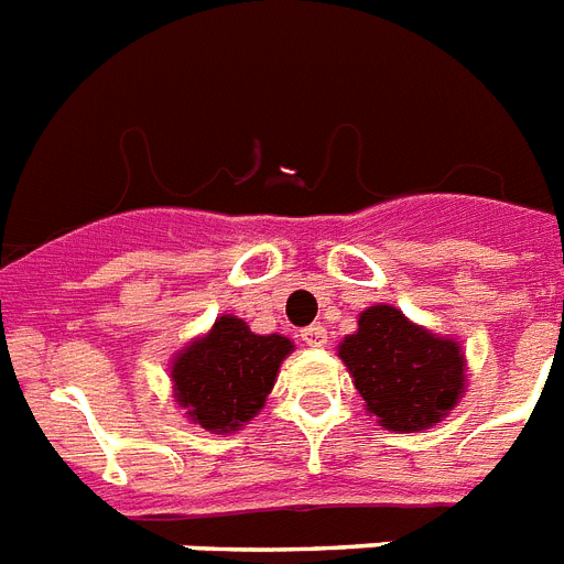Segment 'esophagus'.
I'll return each mask as SVG.
<instances>
[{"mask_svg":"<svg viewBox=\"0 0 564 564\" xmlns=\"http://www.w3.org/2000/svg\"><path fill=\"white\" fill-rule=\"evenodd\" d=\"M302 343L311 348H323L328 346V332H325V325H308V328H302Z\"/></svg>","mask_w":564,"mask_h":564,"instance_id":"obj_1","label":"esophagus"}]
</instances>
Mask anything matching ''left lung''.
Segmentation results:
<instances>
[{
    "label": "left lung",
    "instance_id": "left-lung-1",
    "mask_svg": "<svg viewBox=\"0 0 564 564\" xmlns=\"http://www.w3.org/2000/svg\"><path fill=\"white\" fill-rule=\"evenodd\" d=\"M366 412L392 432H421L444 421L464 394L467 360L449 337L426 332L394 305H371L339 343Z\"/></svg>",
    "mask_w": 564,
    "mask_h": 564
}]
</instances>
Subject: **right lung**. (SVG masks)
Masks as SVG:
<instances>
[{"instance_id":"1","label":"right lung","mask_w":564,"mask_h":564,"mask_svg":"<svg viewBox=\"0 0 564 564\" xmlns=\"http://www.w3.org/2000/svg\"><path fill=\"white\" fill-rule=\"evenodd\" d=\"M293 343L282 334H253L239 316H218L204 337L172 360V386L184 415L225 435L259 415Z\"/></svg>"}]
</instances>
